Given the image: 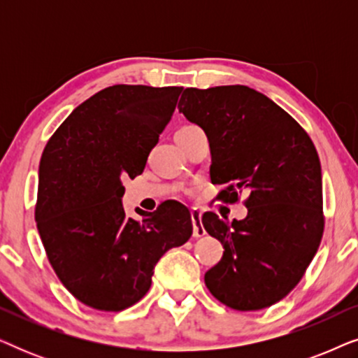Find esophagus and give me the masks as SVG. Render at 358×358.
Segmentation results:
<instances>
[{
    "instance_id": "obj_1",
    "label": "esophagus",
    "mask_w": 358,
    "mask_h": 358,
    "mask_svg": "<svg viewBox=\"0 0 358 358\" xmlns=\"http://www.w3.org/2000/svg\"><path fill=\"white\" fill-rule=\"evenodd\" d=\"M190 218H192V224H194V236L195 238H200L205 234V229L202 227V223H200V218H202V213L199 212V210H192L190 212Z\"/></svg>"
}]
</instances>
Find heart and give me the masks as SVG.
Returning <instances> with one entry per match:
<instances>
[{"mask_svg": "<svg viewBox=\"0 0 358 358\" xmlns=\"http://www.w3.org/2000/svg\"><path fill=\"white\" fill-rule=\"evenodd\" d=\"M190 129H197V127H194V125H184V127H180V129H179L178 131H182V130H190Z\"/></svg>", "mask_w": 358, "mask_h": 358, "instance_id": "1", "label": "heart"}]
</instances>
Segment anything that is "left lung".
<instances>
[{
    "mask_svg": "<svg viewBox=\"0 0 358 358\" xmlns=\"http://www.w3.org/2000/svg\"><path fill=\"white\" fill-rule=\"evenodd\" d=\"M178 109L207 135L210 179L223 185L217 199L236 203L243 190L249 194L244 220L202 215L224 249L205 285L233 310L272 306L305 275L324 231L315 143L290 114L248 86L187 87Z\"/></svg>",
    "mask_w": 358,
    "mask_h": 358,
    "instance_id": "1",
    "label": "left lung"
}]
</instances>
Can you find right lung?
Instances as JSON below:
<instances>
[{
    "instance_id": "obj_1",
    "label": "right lung",
    "mask_w": 358,
    "mask_h": 358,
    "mask_svg": "<svg viewBox=\"0 0 358 358\" xmlns=\"http://www.w3.org/2000/svg\"><path fill=\"white\" fill-rule=\"evenodd\" d=\"M182 87L115 85L76 107L43 148L36 222L48 262L76 300L122 311L151 287L153 268L192 236L184 205L161 203L141 222L122 207L124 180L143 173Z\"/></svg>"
}]
</instances>
